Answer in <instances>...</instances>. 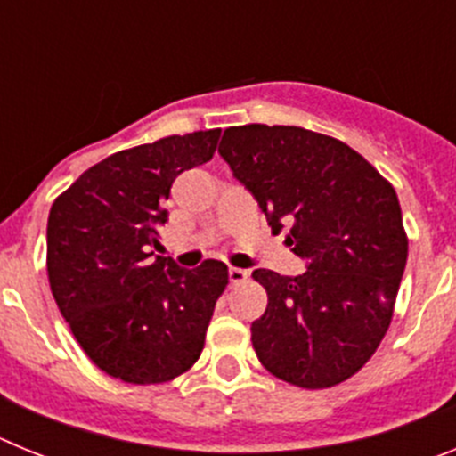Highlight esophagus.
<instances>
[{"instance_id":"obj_1","label":"esophagus","mask_w":456,"mask_h":456,"mask_svg":"<svg viewBox=\"0 0 456 456\" xmlns=\"http://www.w3.org/2000/svg\"><path fill=\"white\" fill-rule=\"evenodd\" d=\"M248 276L247 269H240V267H228V281L231 283H241L244 278Z\"/></svg>"}]
</instances>
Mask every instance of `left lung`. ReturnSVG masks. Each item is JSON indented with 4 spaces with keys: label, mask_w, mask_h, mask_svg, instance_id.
I'll list each match as a JSON object with an SVG mask.
<instances>
[{
    "label": "left lung",
    "mask_w": 456,
    "mask_h": 456,
    "mask_svg": "<svg viewBox=\"0 0 456 456\" xmlns=\"http://www.w3.org/2000/svg\"><path fill=\"white\" fill-rule=\"evenodd\" d=\"M219 155L305 260L299 276L253 272L269 299L251 324L260 363L301 388L340 384L393 320L409 256L393 184L347 143L294 125L228 127Z\"/></svg>",
    "instance_id": "8db88e82"
}]
</instances>
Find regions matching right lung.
<instances>
[{
	"instance_id": "add662e5",
	"label": "right lung",
	"mask_w": 456,
	"mask_h": 456,
	"mask_svg": "<svg viewBox=\"0 0 456 456\" xmlns=\"http://www.w3.org/2000/svg\"><path fill=\"white\" fill-rule=\"evenodd\" d=\"M221 130L164 136L84 171L47 219V276L79 347L125 384H164L205 345L228 267L152 256L173 180L212 159Z\"/></svg>"
}]
</instances>
